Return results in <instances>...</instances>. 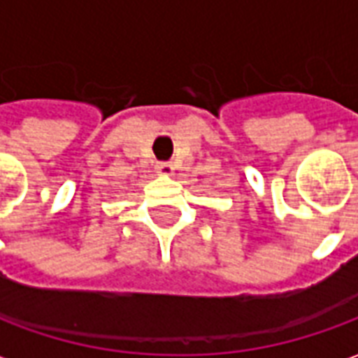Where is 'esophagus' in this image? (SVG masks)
<instances>
[{
	"mask_svg": "<svg viewBox=\"0 0 358 358\" xmlns=\"http://www.w3.org/2000/svg\"><path fill=\"white\" fill-rule=\"evenodd\" d=\"M155 171L159 172V174H163V176H171L172 172H174V164H172L171 161H159V163L155 164Z\"/></svg>",
	"mask_w": 358,
	"mask_h": 358,
	"instance_id": "34e87169",
	"label": "esophagus"
}]
</instances>
